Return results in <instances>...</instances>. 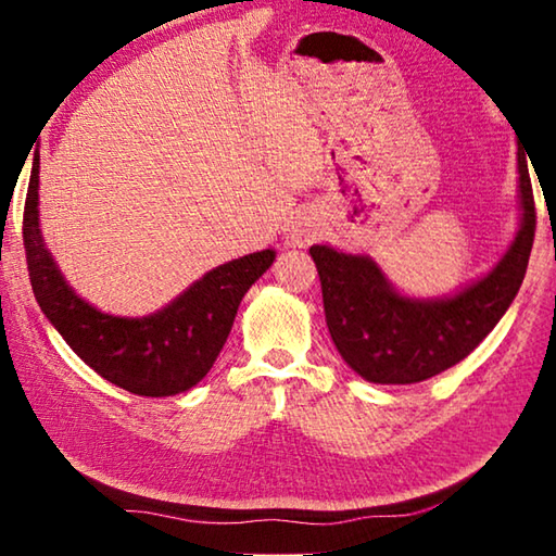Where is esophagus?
<instances>
[{"instance_id":"esophagus-1","label":"esophagus","mask_w":556,"mask_h":556,"mask_svg":"<svg viewBox=\"0 0 556 556\" xmlns=\"http://www.w3.org/2000/svg\"><path fill=\"white\" fill-rule=\"evenodd\" d=\"M306 238H308V225L306 223H294V225H291V230H289L291 244H304Z\"/></svg>"}]
</instances>
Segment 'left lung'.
Segmentation results:
<instances>
[{"instance_id":"1","label":"left lung","mask_w":556,"mask_h":556,"mask_svg":"<svg viewBox=\"0 0 556 556\" xmlns=\"http://www.w3.org/2000/svg\"><path fill=\"white\" fill-rule=\"evenodd\" d=\"M522 225L491 275L451 299L400 296L370 257L314 244L326 326L343 361L361 378L412 384L464 361L493 331L520 289L530 262L538 211L525 149L517 147Z\"/></svg>"}]
</instances>
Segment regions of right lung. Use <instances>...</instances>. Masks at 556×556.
Instances as JSON below:
<instances>
[{
    "instance_id": "1",
    "label": "right lung",
    "mask_w": 556,
    "mask_h": 556,
    "mask_svg": "<svg viewBox=\"0 0 556 556\" xmlns=\"http://www.w3.org/2000/svg\"><path fill=\"white\" fill-rule=\"evenodd\" d=\"M22 232L31 289L46 318L83 363L139 397H168L201 382L228 341L242 296L275 262V252L262 250L215 267L152 316L102 314L75 296L41 240L39 159L31 166Z\"/></svg>"
}]
</instances>
